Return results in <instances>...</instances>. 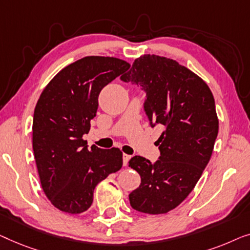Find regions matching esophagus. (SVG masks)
Wrapping results in <instances>:
<instances>
[{"mask_svg": "<svg viewBox=\"0 0 250 250\" xmlns=\"http://www.w3.org/2000/svg\"><path fill=\"white\" fill-rule=\"evenodd\" d=\"M122 157H124V165L125 167V165L128 164V162H129L130 157H131V156H130V155H126V154H124V156H122Z\"/></svg>", "mask_w": 250, "mask_h": 250, "instance_id": "34e87169", "label": "esophagus"}]
</instances>
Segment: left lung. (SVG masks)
Returning a JSON list of instances; mask_svg holds the SVG:
<instances>
[{
	"label": "left lung",
	"mask_w": 250,
	"mask_h": 250,
	"mask_svg": "<svg viewBox=\"0 0 250 250\" xmlns=\"http://www.w3.org/2000/svg\"><path fill=\"white\" fill-rule=\"evenodd\" d=\"M121 80L146 91L144 108L150 125L164 129L155 163L142 156L129 161L142 179L129 195L130 205L142 213L165 214L187 198L212 156L219 132L213 94L196 73L154 54L136 59Z\"/></svg>",
	"instance_id": "left-lung-1"
}]
</instances>
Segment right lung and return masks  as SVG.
Listing matches in <instances>:
<instances>
[{"label": "right lung", "instance_id": "right-lung-1", "mask_svg": "<svg viewBox=\"0 0 250 250\" xmlns=\"http://www.w3.org/2000/svg\"><path fill=\"white\" fill-rule=\"evenodd\" d=\"M129 68L117 58L86 56L63 68L42 91L34 112V155L42 188L62 212L88 209L95 187L122 167L120 149H88L83 136L96 117L101 90Z\"/></svg>", "mask_w": 250, "mask_h": 250}]
</instances>
